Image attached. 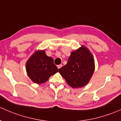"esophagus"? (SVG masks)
<instances>
[{
  "instance_id": "34e87169",
  "label": "esophagus",
  "mask_w": 121,
  "mask_h": 121,
  "mask_svg": "<svg viewBox=\"0 0 121 121\" xmlns=\"http://www.w3.org/2000/svg\"><path fill=\"white\" fill-rule=\"evenodd\" d=\"M62 67V64H60V65H57V68H58V69H60V68H61V67Z\"/></svg>"
}]
</instances>
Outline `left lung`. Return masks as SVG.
<instances>
[{
    "label": "left lung",
    "instance_id": "left-lung-1",
    "mask_svg": "<svg viewBox=\"0 0 121 121\" xmlns=\"http://www.w3.org/2000/svg\"><path fill=\"white\" fill-rule=\"evenodd\" d=\"M95 71V61L91 52L85 46L72 52L67 64L58 71L72 87L87 85Z\"/></svg>",
    "mask_w": 121,
    "mask_h": 121
}]
</instances>
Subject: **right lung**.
I'll return each instance as SVG.
<instances>
[{
	"label": "right lung",
	"mask_w": 121,
	"mask_h": 121,
	"mask_svg": "<svg viewBox=\"0 0 121 121\" xmlns=\"http://www.w3.org/2000/svg\"><path fill=\"white\" fill-rule=\"evenodd\" d=\"M53 62V58L46 56L44 50H38L26 62L28 75L34 83H44L51 76L58 72Z\"/></svg>",
	"instance_id": "right-lung-1"
}]
</instances>
